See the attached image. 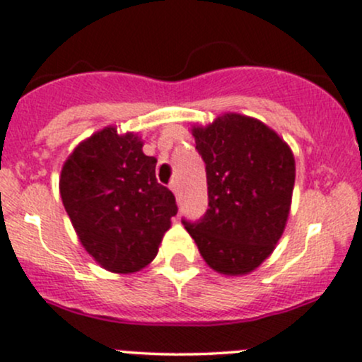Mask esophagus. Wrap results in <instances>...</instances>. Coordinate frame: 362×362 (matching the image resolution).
<instances>
[{
    "mask_svg": "<svg viewBox=\"0 0 362 362\" xmlns=\"http://www.w3.org/2000/svg\"><path fill=\"white\" fill-rule=\"evenodd\" d=\"M169 188L177 195V193H180V182H177V180H173L169 182Z\"/></svg>",
    "mask_w": 362,
    "mask_h": 362,
    "instance_id": "esophagus-1",
    "label": "esophagus"
}]
</instances>
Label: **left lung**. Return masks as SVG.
<instances>
[{"instance_id": "8db88e82", "label": "left lung", "mask_w": 362, "mask_h": 362, "mask_svg": "<svg viewBox=\"0 0 362 362\" xmlns=\"http://www.w3.org/2000/svg\"><path fill=\"white\" fill-rule=\"evenodd\" d=\"M205 162L209 209L182 217L205 262L223 274H247L269 257L290 212L295 160L285 141L260 120L226 114L195 127Z\"/></svg>"}]
</instances>
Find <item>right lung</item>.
Masks as SVG:
<instances>
[{
    "mask_svg": "<svg viewBox=\"0 0 362 362\" xmlns=\"http://www.w3.org/2000/svg\"><path fill=\"white\" fill-rule=\"evenodd\" d=\"M136 134L105 127L81 143L60 177L64 207L81 243L105 269L134 273L155 259L177 214L176 198L155 177Z\"/></svg>",
    "mask_w": 362,
    "mask_h": 362,
    "instance_id": "right-lung-1",
    "label": "right lung"
}]
</instances>
